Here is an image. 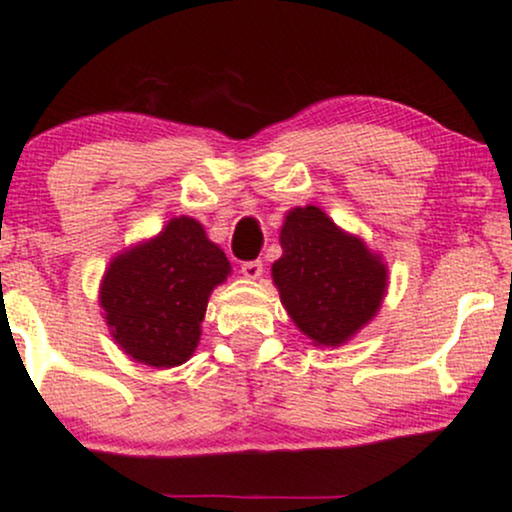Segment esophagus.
Here are the masks:
<instances>
[{"instance_id": "esophagus-1", "label": "esophagus", "mask_w": 512, "mask_h": 512, "mask_svg": "<svg viewBox=\"0 0 512 512\" xmlns=\"http://www.w3.org/2000/svg\"><path fill=\"white\" fill-rule=\"evenodd\" d=\"M242 275L247 279H258L263 275V261H244L242 263Z\"/></svg>"}]
</instances>
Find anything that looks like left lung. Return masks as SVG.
I'll return each instance as SVG.
<instances>
[{
	"instance_id": "8db88e82",
	"label": "left lung",
	"mask_w": 512,
	"mask_h": 512,
	"mask_svg": "<svg viewBox=\"0 0 512 512\" xmlns=\"http://www.w3.org/2000/svg\"><path fill=\"white\" fill-rule=\"evenodd\" d=\"M284 254L272 265L279 296L317 345H340L375 317L387 268L359 237L345 235L319 207H296L284 221Z\"/></svg>"
}]
</instances>
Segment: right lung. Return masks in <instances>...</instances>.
<instances>
[{
	"label": "right lung",
	"mask_w": 512,
	"mask_h": 512,
	"mask_svg": "<svg viewBox=\"0 0 512 512\" xmlns=\"http://www.w3.org/2000/svg\"><path fill=\"white\" fill-rule=\"evenodd\" d=\"M228 272L226 254L198 221L172 219L158 237L109 265L100 303L111 335L139 363L179 366L198 347L207 298Z\"/></svg>",
	"instance_id": "add662e5"
}]
</instances>
